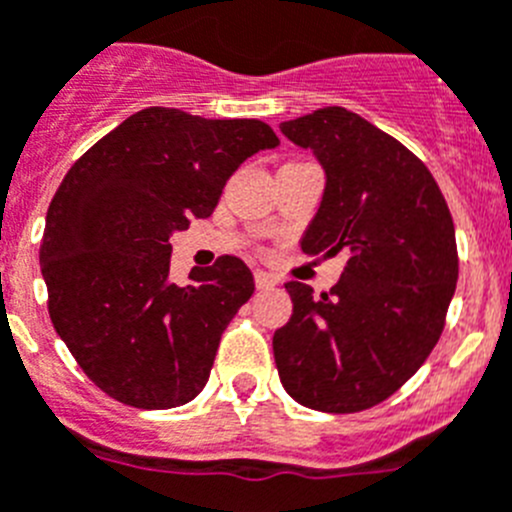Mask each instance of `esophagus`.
Returning <instances> with one entry per match:
<instances>
[{
  "label": "esophagus",
  "mask_w": 512,
  "mask_h": 512,
  "mask_svg": "<svg viewBox=\"0 0 512 512\" xmlns=\"http://www.w3.org/2000/svg\"><path fill=\"white\" fill-rule=\"evenodd\" d=\"M253 281H256V289H271V287H276V276L269 274V271L256 269V271H253Z\"/></svg>",
  "instance_id": "1"
}]
</instances>
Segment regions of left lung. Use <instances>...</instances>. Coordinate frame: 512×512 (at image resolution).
<instances>
[{
  "mask_svg": "<svg viewBox=\"0 0 512 512\" xmlns=\"http://www.w3.org/2000/svg\"><path fill=\"white\" fill-rule=\"evenodd\" d=\"M279 129L327 177L302 251L348 264L320 297L289 281L276 370L307 409L355 414L393 396L439 342L459 274L452 213L426 164L353 111L327 106Z\"/></svg>",
  "mask_w": 512,
  "mask_h": 512,
  "instance_id": "left-lung-1",
  "label": "left lung"
}]
</instances>
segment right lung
I'll list each match as a JSON object with an SVG mask.
<instances>
[{
    "label": "right lung",
    "instance_id": "obj_1",
    "mask_svg": "<svg viewBox=\"0 0 512 512\" xmlns=\"http://www.w3.org/2000/svg\"><path fill=\"white\" fill-rule=\"evenodd\" d=\"M279 137L259 119L137 111L68 170L45 218L42 279L83 373L134 409H175L208 383L220 335L251 299L236 256L170 281V236L208 218L225 182Z\"/></svg>",
    "mask_w": 512,
    "mask_h": 512
}]
</instances>
